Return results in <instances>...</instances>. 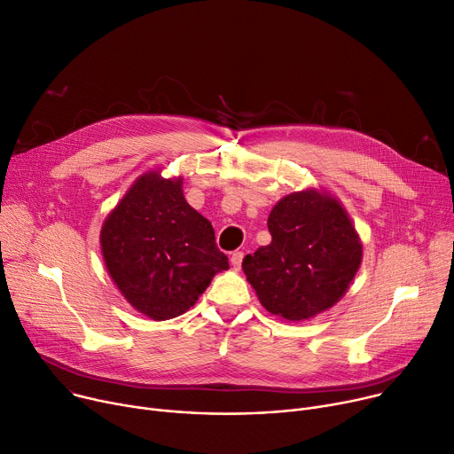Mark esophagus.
<instances>
[{
  "instance_id": "34e87169",
  "label": "esophagus",
  "mask_w": 454,
  "mask_h": 454,
  "mask_svg": "<svg viewBox=\"0 0 454 454\" xmlns=\"http://www.w3.org/2000/svg\"><path fill=\"white\" fill-rule=\"evenodd\" d=\"M242 257L244 254L242 252H233L231 257H230V262L233 266V270H240V264H242Z\"/></svg>"
}]
</instances>
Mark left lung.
<instances>
[{"mask_svg": "<svg viewBox=\"0 0 454 454\" xmlns=\"http://www.w3.org/2000/svg\"><path fill=\"white\" fill-rule=\"evenodd\" d=\"M268 230L271 242L242 261L261 304L295 322L339 302L362 261L340 202L315 190L290 193L275 204Z\"/></svg>", "mask_w": 454, "mask_h": 454, "instance_id": "left-lung-1", "label": "left lung"}]
</instances>
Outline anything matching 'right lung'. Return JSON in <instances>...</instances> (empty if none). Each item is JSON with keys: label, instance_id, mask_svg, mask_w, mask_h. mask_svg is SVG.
I'll list each match as a JSON object with an SVG mask.
<instances>
[{"label": "right lung", "instance_id": "right-lung-1", "mask_svg": "<svg viewBox=\"0 0 454 454\" xmlns=\"http://www.w3.org/2000/svg\"><path fill=\"white\" fill-rule=\"evenodd\" d=\"M181 179L145 174L106 217L101 252L119 292L153 320L188 311L228 257L215 231L186 202Z\"/></svg>", "mask_w": 454, "mask_h": 454}]
</instances>
